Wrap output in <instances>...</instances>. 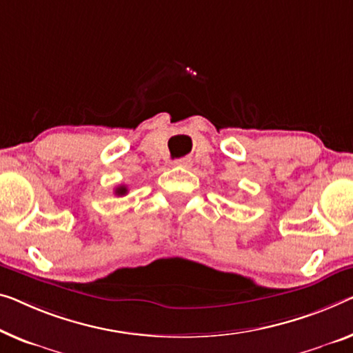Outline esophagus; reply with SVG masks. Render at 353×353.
<instances>
[{
  "label": "esophagus",
  "mask_w": 353,
  "mask_h": 353,
  "mask_svg": "<svg viewBox=\"0 0 353 353\" xmlns=\"http://www.w3.org/2000/svg\"><path fill=\"white\" fill-rule=\"evenodd\" d=\"M174 163H176L177 166H181V168H190L192 166V160L190 159H179Z\"/></svg>",
  "instance_id": "esophagus-1"
}]
</instances>
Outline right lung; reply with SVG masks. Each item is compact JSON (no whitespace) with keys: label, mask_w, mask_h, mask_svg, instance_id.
<instances>
[{"label":"right lung","mask_w":353,"mask_h":353,"mask_svg":"<svg viewBox=\"0 0 353 353\" xmlns=\"http://www.w3.org/2000/svg\"><path fill=\"white\" fill-rule=\"evenodd\" d=\"M126 187H123V185H120V187H117L115 188V194H119V196H123V194H126Z\"/></svg>","instance_id":"obj_1"}]
</instances>
